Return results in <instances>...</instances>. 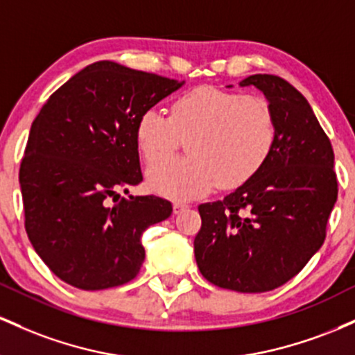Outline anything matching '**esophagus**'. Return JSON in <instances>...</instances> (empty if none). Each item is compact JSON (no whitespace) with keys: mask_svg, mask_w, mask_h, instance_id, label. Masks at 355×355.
Returning <instances> with one entry per match:
<instances>
[{"mask_svg":"<svg viewBox=\"0 0 355 355\" xmlns=\"http://www.w3.org/2000/svg\"><path fill=\"white\" fill-rule=\"evenodd\" d=\"M187 203L185 202H173V214L177 215V214H180L182 210H185L187 209Z\"/></svg>","mask_w":355,"mask_h":355,"instance_id":"1","label":"esophagus"}]
</instances>
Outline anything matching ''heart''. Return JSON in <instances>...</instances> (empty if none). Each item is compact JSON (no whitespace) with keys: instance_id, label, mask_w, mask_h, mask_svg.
Returning a JSON list of instances; mask_svg holds the SVG:
<instances>
[{"instance_id":"b5f03b06","label":"heart","mask_w":355,"mask_h":355,"mask_svg":"<svg viewBox=\"0 0 355 355\" xmlns=\"http://www.w3.org/2000/svg\"><path fill=\"white\" fill-rule=\"evenodd\" d=\"M187 138L183 158L150 166L148 183L168 198H191L218 185L235 189L266 166L277 144L270 103L259 95L198 87L170 105V116L148 108L138 116L135 140L148 164L162 160Z\"/></svg>"}]
</instances>
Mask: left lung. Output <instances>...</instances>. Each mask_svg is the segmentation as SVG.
Segmentation results:
<instances>
[{
	"label": "left lung",
	"instance_id": "left-lung-1",
	"mask_svg": "<svg viewBox=\"0 0 355 355\" xmlns=\"http://www.w3.org/2000/svg\"><path fill=\"white\" fill-rule=\"evenodd\" d=\"M240 87H255L270 103L275 148L252 180L198 205L193 248L209 282L259 294L288 282L322 247L337 177L331 140L302 93L275 75H250Z\"/></svg>",
	"mask_w": 355,
	"mask_h": 355
}]
</instances>
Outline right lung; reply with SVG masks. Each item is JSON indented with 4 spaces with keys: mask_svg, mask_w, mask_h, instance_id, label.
Instances as JSON below:
<instances>
[{
    "mask_svg": "<svg viewBox=\"0 0 355 355\" xmlns=\"http://www.w3.org/2000/svg\"><path fill=\"white\" fill-rule=\"evenodd\" d=\"M185 81L96 61L46 100L19 166L24 227L40 259L63 282L103 291L135 279L141 234L172 215L153 195L120 198L144 177L138 116Z\"/></svg>",
    "mask_w": 355,
    "mask_h": 355,
    "instance_id": "add662e5",
    "label": "right lung"
}]
</instances>
